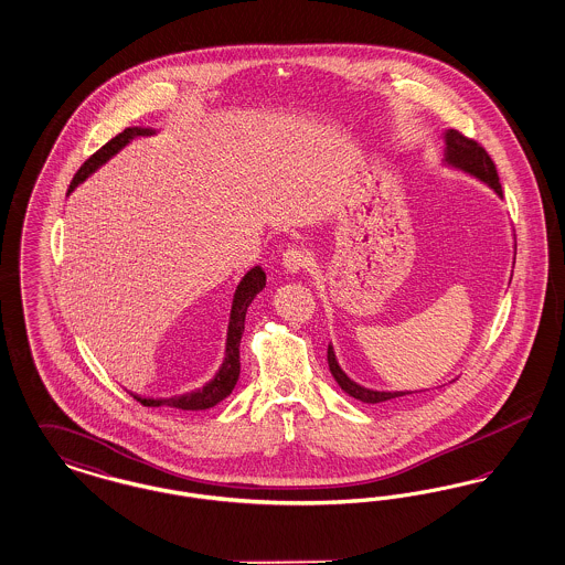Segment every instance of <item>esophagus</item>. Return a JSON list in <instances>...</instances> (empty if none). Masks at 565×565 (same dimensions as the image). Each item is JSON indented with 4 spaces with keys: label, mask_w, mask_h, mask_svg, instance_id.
Here are the masks:
<instances>
[{
    "label": "esophagus",
    "mask_w": 565,
    "mask_h": 565,
    "mask_svg": "<svg viewBox=\"0 0 565 565\" xmlns=\"http://www.w3.org/2000/svg\"><path fill=\"white\" fill-rule=\"evenodd\" d=\"M281 263H284V269L290 270V273H300L309 267V256L300 247H288L284 252Z\"/></svg>",
    "instance_id": "34e87169"
}]
</instances>
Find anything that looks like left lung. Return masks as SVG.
<instances>
[{"instance_id":"obj_1","label":"left lung","mask_w":565,"mask_h":565,"mask_svg":"<svg viewBox=\"0 0 565 565\" xmlns=\"http://www.w3.org/2000/svg\"><path fill=\"white\" fill-rule=\"evenodd\" d=\"M445 143H447V150H445V162L447 164L479 178L481 182L489 184L502 196V186H500L495 164H493L491 157L487 154V150L481 143H477L475 139H470V137H466L459 131H454V129H449L445 134ZM328 366H330V373L334 376V381L341 385V390L345 394H350L351 398L362 401V403H385V401H392V398H401L406 394H413V392H375V390H369V387H362V385L353 383L350 376L341 371V366L334 358L332 345H328Z\"/></svg>"}]
</instances>
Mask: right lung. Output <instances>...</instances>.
<instances>
[{
  "mask_svg": "<svg viewBox=\"0 0 565 565\" xmlns=\"http://www.w3.org/2000/svg\"><path fill=\"white\" fill-rule=\"evenodd\" d=\"M152 129H141V127H129L122 134L111 137L106 146H102L90 159H86L78 173L74 175L70 190L76 189L81 182H84L93 171H97L104 162L109 161L118 150H122L134 137L139 135H152ZM267 284V275L260 267H254L245 273L237 292L233 298V309H231V322H228V337H226V355L210 383H205L201 390H194L182 396H171V398H141L137 394H131L137 403L143 406H171V408H182V411H205L212 408L217 403H222L237 385L242 362H239V343H242L243 328H245V313L254 296L258 295Z\"/></svg>",
  "mask_w": 565,
  "mask_h": 565,
  "instance_id": "right-lung-1",
  "label": "right lung"
}]
</instances>
